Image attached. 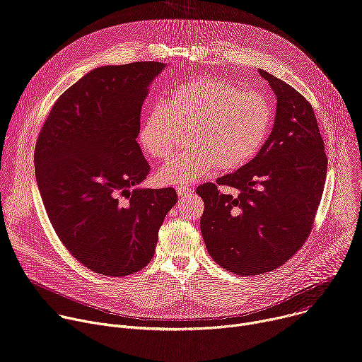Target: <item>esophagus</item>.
Here are the masks:
<instances>
[{
  "mask_svg": "<svg viewBox=\"0 0 362 362\" xmlns=\"http://www.w3.org/2000/svg\"><path fill=\"white\" fill-rule=\"evenodd\" d=\"M176 192H177V194L180 196V197H183V196H187V194H190L192 193V187L190 186H176Z\"/></svg>",
  "mask_w": 362,
  "mask_h": 362,
  "instance_id": "1",
  "label": "esophagus"
}]
</instances>
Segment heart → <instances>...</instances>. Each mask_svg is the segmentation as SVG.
Returning <instances> with one entry per match:
<instances>
[{
    "instance_id": "heart-1",
    "label": "heart",
    "mask_w": 362,
    "mask_h": 362,
    "mask_svg": "<svg viewBox=\"0 0 362 362\" xmlns=\"http://www.w3.org/2000/svg\"><path fill=\"white\" fill-rule=\"evenodd\" d=\"M272 127L269 100L257 91L204 77L180 83L144 116L139 143L156 160H168L180 148L185 133L190 147L159 172L169 185L209 176L218 168L238 169L250 162Z\"/></svg>"
}]
</instances>
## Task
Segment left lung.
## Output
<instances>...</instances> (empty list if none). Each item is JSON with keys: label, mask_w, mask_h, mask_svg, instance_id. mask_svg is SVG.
Returning <instances> with one entry per match:
<instances>
[{"label": "left lung", "mask_w": 362, "mask_h": 362, "mask_svg": "<svg viewBox=\"0 0 362 362\" xmlns=\"http://www.w3.org/2000/svg\"><path fill=\"white\" fill-rule=\"evenodd\" d=\"M276 95L274 129L256 156L196 193L204 202L200 232L212 259L242 275L271 272L303 246L322 197L328 159L309 101L257 70ZM219 185L238 195L222 192Z\"/></svg>", "instance_id": "left-lung-1"}]
</instances>
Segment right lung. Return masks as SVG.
<instances>
[{
  "mask_svg": "<svg viewBox=\"0 0 362 362\" xmlns=\"http://www.w3.org/2000/svg\"><path fill=\"white\" fill-rule=\"evenodd\" d=\"M165 63L98 67L51 109L34 150L48 219L67 250L106 276L139 272L177 202L173 187L143 189L150 172L136 137L148 86Z\"/></svg>",
  "mask_w": 362,
  "mask_h": 362,
  "instance_id": "add662e5",
  "label": "right lung"
}]
</instances>
